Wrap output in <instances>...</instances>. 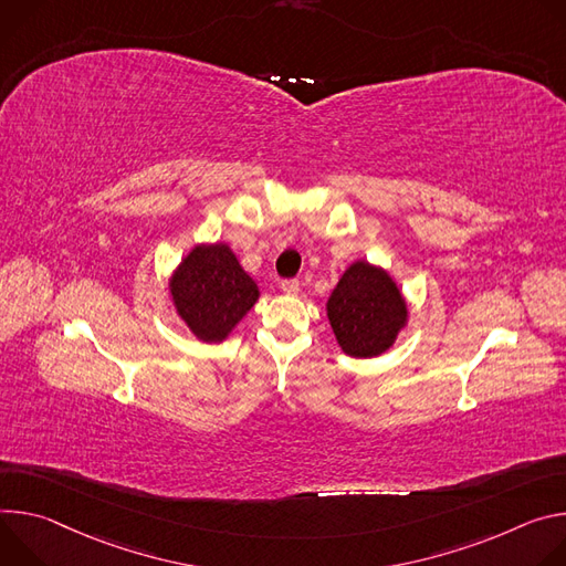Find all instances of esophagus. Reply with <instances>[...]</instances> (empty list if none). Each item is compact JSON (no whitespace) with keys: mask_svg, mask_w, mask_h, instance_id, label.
I'll return each instance as SVG.
<instances>
[{"mask_svg":"<svg viewBox=\"0 0 566 566\" xmlns=\"http://www.w3.org/2000/svg\"><path fill=\"white\" fill-rule=\"evenodd\" d=\"M281 290H283L287 296H296V294H298V281H294V279L283 281V283H281Z\"/></svg>","mask_w":566,"mask_h":566,"instance_id":"esophagus-1","label":"esophagus"}]
</instances>
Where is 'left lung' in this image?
<instances>
[{"label": "left lung", "instance_id": "obj_1", "mask_svg": "<svg viewBox=\"0 0 566 566\" xmlns=\"http://www.w3.org/2000/svg\"><path fill=\"white\" fill-rule=\"evenodd\" d=\"M326 315L348 357L387 353L409 324V305L396 279L380 265L355 261L326 301Z\"/></svg>", "mask_w": 566, "mask_h": 566}]
</instances>
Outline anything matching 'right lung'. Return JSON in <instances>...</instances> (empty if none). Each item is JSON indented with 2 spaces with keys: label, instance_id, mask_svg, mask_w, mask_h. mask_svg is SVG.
<instances>
[{
  "label": "right lung",
  "instance_id": "add662e5",
  "mask_svg": "<svg viewBox=\"0 0 566 566\" xmlns=\"http://www.w3.org/2000/svg\"><path fill=\"white\" fill-rule=\"evenodd\" d=\"M168 294L188 331L200 342L222 344L256 305L261 290L227 242H200L172 270Z\"/></svg>",
  "mask_w": 566,
  "mask_h": 566
}]
</instances>
